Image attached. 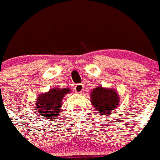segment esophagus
Segmentation results:
<instances>
[{
	"instance_id": "obj_1",
	"label": "esophagus",
	"mask_w": 160,
	"mask_h": 160,
	"mask_svg": "<svg viewBox=\"0 0 160 160\" xmlns=\"http://www.w3.org/2000/svg\"><path fill=\"white\" fill-rule=\"evenodd\" d=\"M74 88H75V92H76V93H81V92L83 91L84 86L82 84H78V85H75Z\"/></svg>"
}]
</instances>
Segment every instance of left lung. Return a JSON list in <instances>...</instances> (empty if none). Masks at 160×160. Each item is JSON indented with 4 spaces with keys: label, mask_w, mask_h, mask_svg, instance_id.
Segmentation results:
<instances>
[{
    "label": "left lung",
    "mask_w": 160,
    "mask_h": 160,
    "mask_svg": "<svg viewBox=\"0 0 160 160\" xmlns=\"http://www.w3.org/2000/svg\"><path fill=\"white\" fill-rule=\"evenodd\" d=\"M91 101L99 114L107 115L118 108L120 98L114 89L99 86L92 90Z\"/></svg>",
    "instance_id": "obj_1"
}]
</instances>
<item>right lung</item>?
Instances as JSON below:
<instances>
[{"mask_svg":"<svg viewBox=\"0 0 160 160\" xmlns=\"http://www.w3.org/2000/svg\"><path fill=\"white\" fill-rule=\"evenodd\" d=\"M71 92L69 88H51L39 94L36 102V109L46 119H55L59 115L62 98Z\"/></svg>","mask_w":160,"mask_h":160,"instance_id":"right-lung-1","label":"right lung"}]
</instances>
